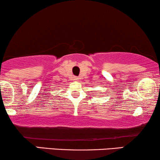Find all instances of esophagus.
Wrapping results in <instances>:
<instances>
[{"label": "esophagus", "instance_id": "34e87169", "mask_svg": "<svg viewBox=\"0 0 160 160\" xmlns=\"http://www.w3.org/2000/svg\"><path fill=\"white\" fill-rule=\"evenodd\" d=\"M73 80L74 81V82H78V77H76V76H74V77L73 78Z\"/></svg>", "mask_w": 160, "mask_h": 160}]
</instances>
